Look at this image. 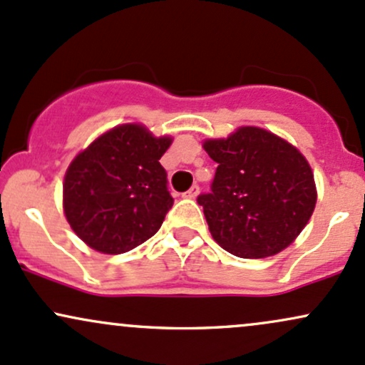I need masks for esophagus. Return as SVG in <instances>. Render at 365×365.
<instances>
[{"instance_id": "34e87169", "label": "esophagus", "mask_w": 365, "mask_h": 365, "mask_svg": "<svg viewBox=\"0 0 365 365\" xmlns=\"http://www.w3.org/2000/svg\"><path fill=\"white\" fill-rule=\"evenodd\" d=\"M199 192H200V187L199 185H192L185 192V194H183V197H187V199H195V197L199 195Z\"/></svg>"}]
</instances>
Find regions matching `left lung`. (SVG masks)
<instances>
[{
    "mask_svg": "<svg viewBox=\"0 0 365 365\" xmlns=\"http://www.w3.org/2000/svg\"><path fill=\"white\" fill-rule=\"evenodd\" d=\"M217 163L209 194L197 202L209 232L230 254L269 257L299 237L316 207V183L307 159L282 137L240 127L228 139L204 142Z\"/></svg>",
    "mask_w": 365,
    "mask_h": 365,
    "instance_id": "left-lung-1",
    "label": "left lung"
}]
</instances>
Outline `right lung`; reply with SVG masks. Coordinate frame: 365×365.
Returning a JSON list of instances; mask_svg holds the SVG:
<instances>
[{"label": "right lung", "instance_id": "right-lung-1", "mask_svg": "<svg viewBox=\"0 0 365 365\" xmlns=\"http://www.w3.org/2000/svg\"><path fill=\"white\" fill-rule=\"evenodd\" d=\"M170 144V137L158 139L128 123L103 133L73 159L63 182V209L87 245L123 254L161 228L173 206L159 163Z\"/></svg>", "mask_w": 365, "mask_h": 365}]
</instances>
